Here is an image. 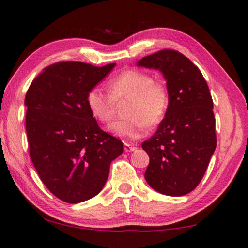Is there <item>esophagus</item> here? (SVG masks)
<instances>
[{
  "label": "esophagus",
  "instance_id": "34e87169",
  "mask_svg": "<svg viewBox=\"0 0 248 248\" xmlns=\"http://www.w3.org/2000/svg\"><path fill=\"white\" fill-rule=\"evenodd\" d=\"M135 150H136V147L134 145H131V144H128V143H124V151L126 152V153H129V152H133Z\"/></svg>",
  "mask_w": 248,
  "mask_h": 248
}]
</instances>
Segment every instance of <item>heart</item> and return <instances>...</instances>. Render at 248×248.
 <instances>
[{
	"label": "heart",
	"mask_w": 248,
	"mask_h": 248,
	"mask_svg": "<svg viewBox=\"0 0 248 248\" xmlns=\"http://www.w3.org/2000/svg\"><path fill=\"white\" fill-rule=\"evenodd\" d=\"M108 94L98 87H93L86 94L85 103L95 120L106 123L115 114V103L124 100L126 119L114 121L108 126V132L125 140L142 137L150 127L159 124L169 106V95L162 84L154 82L150 74L129 70L117 75L108 83Z\"/></svg>",
	"instance_id": "1"
}]
</instances>
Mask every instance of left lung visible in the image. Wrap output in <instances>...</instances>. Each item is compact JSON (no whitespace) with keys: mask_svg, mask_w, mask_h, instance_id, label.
Masks as SVG:
<instances>
[{"mask_svg":"<svg viewBox=\"0 0 248 248\" xmlns=\"http://www.w3.org/2000/svg\"><path fill=\"white\" fill-rule=\"evenodd\" d=\"M136 65L161 72L169 94L165 117L142 144L150 156L145 180L156 192L183 196L200 184L216 148L207 83L199 67L173 49L145 56Z\"/></svg>","mask_w":248,"mask_h":248,"instance_id":"obj_1","label":"left lung"}]
</instances>
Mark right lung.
Segmentation results:
<instances>
[{"mask_svg": "<svg viewBox=\"0 0 248 248\" xmlns=\"http://www.w3.org/2000/svg\"><path fill=\"white\" fill-rule=\"evenodd\" d=\"M116 64L96 67L61 62L44 68L26 92L24 104L30 156L53 195L76 204L104 187L123 143L102 131L85 97Z\"/></svg>", "mask_w": 248, "mask_h": 248, "instance_id": "right-lung-1", "label": "right lung"}]
</instances>
